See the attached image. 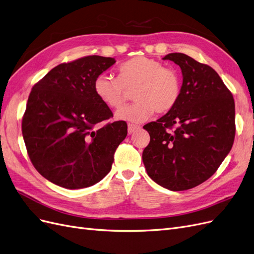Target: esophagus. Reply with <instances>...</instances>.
Listing matches in <instances>:
<instances>
[{
	"mask_svg": "<svg viewBox=\"0 0 254 254\" xmlns=\"http://www.w3.org/2000/svg\"><path fill=\"white\" fill-rule=\"evenodd\" d=\"M140 129V126L137 125H134V124H128V133H132L134 132L135 130H139Z\"/></svg>",
	"mask_w": 254,
	"mask_h": 254,
	"instance_id": "34e87169",
	"label": "esophagus"
}]
</instances>
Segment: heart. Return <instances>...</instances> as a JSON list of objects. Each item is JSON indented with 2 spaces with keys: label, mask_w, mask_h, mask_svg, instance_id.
<instances>
[{
  "label": "heart",
  "mask_w": 254,
  "mask_h": 254,
  "mask_svg": "<svg viewBox=\"0 0 254 254\" xmlns=\"http://www.w3.org/2000/svg\"><path fill=\"white\" fill-rule=\"evenodd\" d=\"M118 77L107 73L94 80L97 98L110 109L124 105L128 90H133L135 102L117 112L122 121L141 123L155 113L164 114L178 104L182 80L178 71L149 57L137 56L120 64Z\"/></svg>",
  "instance_id": "1"
}]
</instances>
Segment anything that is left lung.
I'll list each match as a JSON object with an SVG mask.
<instances>
[{"mask_svg":"<svg viewBox=\"0 0 254 254\" xmlns=\"http://www.w3.org/2000/svg\"><path fill=\"white\" fill-rule=\"evenodd\" d=\"M163 59L181 68V97L173 110L143 127L150 142L142 158L147 175L159 186L186 190L213 176L231 150L235 105L231 92L211 66L182 53L168 54Z\"/></svg>","mask_w":254,"mask_h":254,"instance_id":"left-lung-1","label":"left lung"}]
</instances>
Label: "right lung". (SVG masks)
<instances>
[{"label": "right lung", "instance_id": "obj_1", "mask_svg": "<svg viewBox=\"0 0 254 254\" xmlns=\"http://www.w3.org/2000/svg\"><path fill=\"white\" fill-rule=\"evenodd\" d=\"M115 59L87 56L61 64L38 81L28 96L22 134L36 170L68 190L101 181L111 170L114 152L127 135L124 121L113 117L94 92V80Z\"/></svg>", "mask_w": 254, "mask_h": 254}]
</instances>
